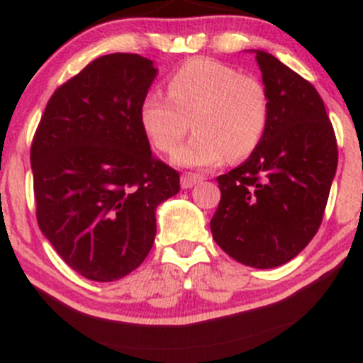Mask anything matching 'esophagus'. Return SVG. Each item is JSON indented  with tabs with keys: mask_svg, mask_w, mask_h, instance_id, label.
I'll use <instances>...</instances> for the list:
<instances>
[{
	"mask_svg": "<svg viewBox=\"0 0 363 363\" xmlns=\"http://www.w3.org/2000/svg\"><path fill=\"white\" fill-rule=\"evenodd\" d=\"M199 182H203V177L201 174H192V173H185L182 177V189H192L194 185H197Z\"/></svg>",
	"mask_w": 363,
	"mask_h": 363,
	"instance_id": "obj_1",
	"label": "esophagus"
}]
</instances>
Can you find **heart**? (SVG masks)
<instances>
[{"label":"heart","instance_id":"heart-1","mask_svg":"<svg viewBox=\"0 0 363 363\" xmlns=\"http://www.w3.org/2000/svg\"><path fill=\"white\" fill-rule=\"evenodd\" d=\"M167 98L148 92L140 124L148 141L171 154L182 167H211L223 159L241 160L262 141L269 122V92L259 78L241 74L215 59H190L167 78Z\"/></svg>","mask_w":363,"mask_h":363}]
</instances>
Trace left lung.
<instances>
[{
  "label": "left lung",
  "instance_id": "obj_1",
  "mask_svg": "<svg viewBox=\"0 0 363 363\" xmlns=\"http://www.w3.org/2000/svg\"><path fill=\"white\" fill-rule=\"evenodd\" d=\"M269 92L265 134L241 166L216 178L213 239L238 262L271 269L318 233L337 169V141L316 89L274 55L253 50Z\"/></svg>",
  "mask_w": 363,
  "mask_h": 363
}]
</instances>
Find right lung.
<instances>
[{"label": "right lung", "instance_id": "add662e5", "mask_svg": "<svg viewBox=\"0 0 363 363\" xmlns=\"http://www.w3.org/2000/svg\"><path fill=\"white\" fill-rule=\"evenodd\" d=\"M155 77L138 54L96 59L54 92L33 140L40 229L92 281H117L147 259L155 209L180 192V174L152 155L140 124Z\"/></svg>", "mask_w": 363, "mask_h": 363}]
</instances>
